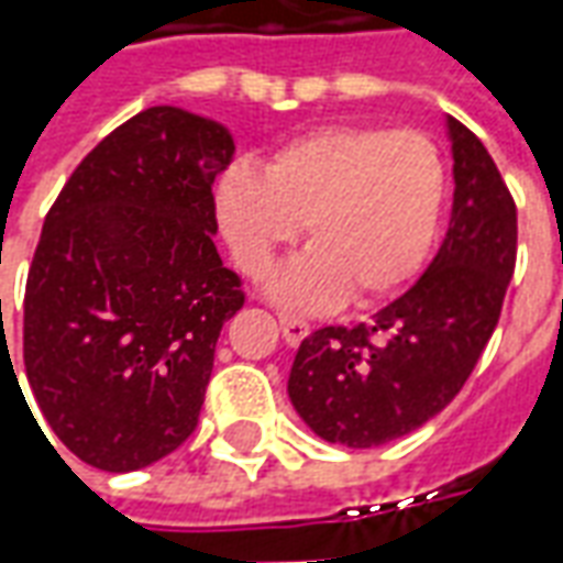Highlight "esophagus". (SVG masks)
<instances>
[{"label": "esophagus", "instance_id": "esophagus-1", "mask_svg": "<svg viewBox=\"0 0 563 563\" xmlns=\"http://www.w3.org/2000/svg\"><path fill=\"white\" fill-rule=\"evenodd\" d=\"M280 329H283V341L289 343V346H298V343L305 341L307 334H310V325H307L305 319L289 317V313H280Z\"/></svg>", "mask_w": 563, "mask_h": 563}]
</instances>
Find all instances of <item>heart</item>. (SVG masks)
<instances>
[{
    "label": "heart",
    "mask_w": 563,
    "mask_h": 563,
    "mask_svg": "<svg viewBox=\"0 0 563 563\" xmlns=\"http://www.w3.org/2000/svg\"><path fill=\"white\" fill-rule=\"evenodd\" d=\"M443 198L446 165L428 135L343 123L289 141L265 172L232 165L217 186V217L250 277H262L305 225L310 250L274 277L271 292L319 310L343 295L367 305L410 280Z\"/></svg>",
    "instance_id": "b5f03b06"
}]
</instances>
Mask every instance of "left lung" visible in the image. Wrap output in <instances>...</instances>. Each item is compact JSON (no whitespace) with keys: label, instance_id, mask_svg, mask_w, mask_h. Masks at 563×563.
<instances>
[{"label":"left lung","instance_id":"obj_1","mask_svg":"<svg viewBox=\"0 0 563 563\" xmlns=\"http://www.w3.org/2000/svg\"><path fill=\"white\" fill-rule=\"evenodd\" d=\"M452 220L434 262L358 325L307 334L289 398L322 440L383 446L434 419L483 355L516 271V201L471 129L449 117Z\"/></svg>","mask_w":563,"mask_h":563}]
</instances>
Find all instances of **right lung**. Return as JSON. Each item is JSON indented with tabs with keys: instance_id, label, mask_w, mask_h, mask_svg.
Instances as JSON below:
<instances>
[{
	"instance_id": "1",
	"label": "right lung",
	"mask_w": 563,
	"mask_h": 563,
	"mask_svg": "<svg viewBox=\"0 0 563 563\" xmlns=\"http://www.w3.org/2000/svg\"><path fill=\"white\" fill-rule=\"evenodd\" d=\"M232 153L220 123L147 108L80 159L44 217L23 365L44 422L99 471H141L196 431L217 338L246 298L213 244Z\"/></svg>"
}]
</instances>
